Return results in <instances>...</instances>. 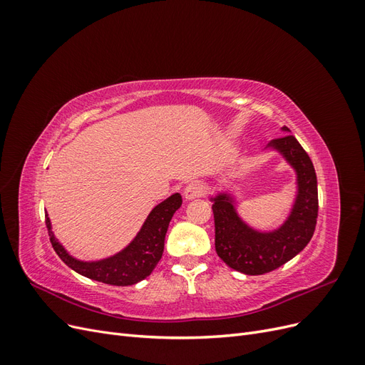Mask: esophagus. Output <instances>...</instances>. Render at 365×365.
<instances>
[{
  "label": "esophagus",
  "mask_w": 365,
  "mask_h": 365,
  "mask_svg": "<svg viewBox=\"0 0 365 365\" xmlns=\"http://www.w3.org/2000/svg\"><path fill=\"white\" fill-rule=\"evenodd\" d=\"M205 192V185L200 181H195V182H190L189 185L185 187L184 189V200L185 201H192V200H196V197L202 196Z\"/></svg>",
  "instance_id": "1"
}]
</instances>
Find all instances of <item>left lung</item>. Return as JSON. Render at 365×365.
I'll return each mask as SVG.
<instances>
[{
  "label": "left lung",
  "instance_id": "left-lung-1",
  "mask_svg": "<svg viewBox=\"0 0 365 365\" xmlns=\"http://www.w3.org/2000/svg\"><path fill=\"white\" fill-rule=\"evenodd\" d=\"M272 140L267 150L280 153L295 172V197L283 222L272 230L251 227L237 212L230 192L210 196L215 215V248L230 268L247 275L277 269L294 259L312 239L318 216V189L314 164L291 130Z\"/></svg>",
  "mask_w": 365,
  "mask_h": 365
}]
</instances>
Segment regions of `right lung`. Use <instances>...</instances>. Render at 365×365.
Segmentation results:
<instances>
[{
    "label": "right lung",
    "mask_w": 365,
    "mask_h": 365,
    "mask_svg": "<svg viewBox=\"0 0 365 365\" xmlns=\"http://www.w3.org/2000/svg\"><path fill=\"white\" fill-rule=\"evenodd\" d=\"M181 204L182 197L180 193L170 195L168 200L152 208L145 224L141 225L129 245L113 256L98 260H81L71 256L54 236L48 215H46V224L54 251L73 271L106 284L130 286L145 280L157 267L164 251V237L168 233L170 219Z\"/></svg>",
    "instance_id": "add662e5"
}]
</instances>
